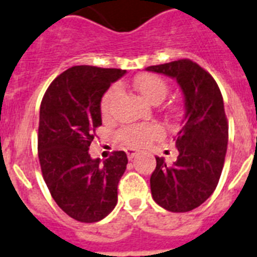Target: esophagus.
Instances as JSON below:
<instances>
[{
    "label": "esophagus",
    "instance_id": "obj_1",
    "mask_svg": "<svg viewBox=\"0 0 257 257\" xmlns=\"http://www.w3.org/2000/svg\"><path fill=\"white\" fill-rule=\"evenodd\" d=\"M125 152H126V155H128V158L131 159V161H132V159L135 158L136 155L139 154V152H137L136 149H132V148H128V149H126V150H125Z\"/></svg>",
    "mask_w": 257,
    "mask_h": 257
}]
</instances>
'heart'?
I'll list each match as a JSON object with an SVG mask.
<instances>
[{
	"label": "heart",
	"mask_w": 257,
	"mask_h": 257,
	"mask_svg": "<svg viewBox=\"0 0 257 257\" xmlns=\"http://www.w3.org/2000/svg\"><path fill=\"white\" fill-rule=\"evenodd\" d=\"M135 86L148 102L157 104L162 102L165 96L169 92V85L165 79L157 74H145L139 75L135 79ZM120 87L117 85L109 87L102 98L100 108H102L103 115H108L111 111L112 102L117 96ZM162 135V128L157 124H136V125H126L122 129L118 131V139L124 142L126 146H144L149 144L153 140L158 139Z\"/></svg>",
	"instance_id": "b5f03b06"
}]
</instances>
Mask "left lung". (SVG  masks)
<instances>
[{"instance_id": "obj_1", "label": "left lung", "mask_w": 257, "mask_h": 257, "mask_svg": "<svg viewBox=\"0 0 257 257\" xmlns=\"http://www.w3.org/2000/svg\"><path fill=\"white\" fill-rule=\"evenodd\" d=\"M146 70L176 79L185 107L176 137L178 159L166 165L165 159L155 157L152 196L166 210L189 212L210 197L223 169L228 140L223 98L212 75L191 60L153 65Z\"/></svg>"}]
</instances>
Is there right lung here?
I'll use <instances>...</instances> for the list:
<instances>
[{
	"label": "right lung",
	"mask_w": 257,
	"mask_h": 257,
	"mask_svg": "<svg viewBox=\"0 0 257 257\" xmlns=\"http://www.w3.org/2000/svg\"><path fill=\"white\" fill-rule=\"evenodd\" d=\"M121 69L73 66L47 88L40 104L38 133L43 178L56 204L72 218L92 223L117 204V184L126 169L124 152L100 162L88 149L102 125L100 102Z\"/></svg>",
	"instance_id": "obj_1"
}]
</instances>
